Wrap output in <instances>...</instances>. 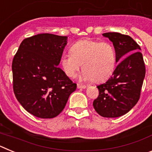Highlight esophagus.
<instances>
[{
    "label": "esophagus",
    "mask_w": 152,
    "mask_h": 152,
    "mask_svg": "<svg viewBox=\"0 0 152 152\" xmlns=\"http://www.w3.org/2000/svg\"><path fill=\"white\" fill-rule=\"evenodd\" d=\"M87 88L86 85H82V84H77V88H81V89H85Z\"/></svg>",
    "instance_id": "esophagus-1"
}]
</instances>
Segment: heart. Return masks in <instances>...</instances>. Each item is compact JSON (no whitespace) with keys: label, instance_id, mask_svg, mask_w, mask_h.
<instances>
[{"label":"heart","instance_id":"1","mask_svg":"<svg viewBox=\"0 0 152 152\" xmlns=\"http://www.w3.org/2000/svg\"><path fill=\"white\" fill-rule=\"evenodd\" d=\"M82 64L81 80L103 81L112 75L116 67L115 48L107 41L79 40L72 45L71 52L62 55L61 64L67 76L74 77Z\"/></svg>","mask_w":152,"mask_h":152}]
</instances>
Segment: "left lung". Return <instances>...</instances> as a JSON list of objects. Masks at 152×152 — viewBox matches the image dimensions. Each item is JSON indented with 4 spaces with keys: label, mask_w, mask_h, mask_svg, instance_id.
<instances>
[{
    "label": "left lung",
    "mask_w": 152,
    "mask_h": 152,
    "mask_svg": "<svg viewBox=\"0 0 152 152\" xmlns=\"http://www.w3.org/2000/svg\"><path fill=\"white\" fill-rule=\"evenodd\" d=\"M103 36L113 42L116 62H119L107 82L96 87L99 96L93 106L103 117H119L139 101L145 66L140 46L132 37L119 33H106Z\"/></svg>",
    "instance_id": "1"
}]
</instances>
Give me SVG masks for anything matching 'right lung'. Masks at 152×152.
Segmentation results:
<instances>
[{"label": "right lung", "instance_id": "obj_1", "mask_svg": "<svg viewBox=\"0 0 152 152\" xmlns=\"http://www.w3.org/2000/svg\"><path fill=\"white\" fill-rule=\"evenodd\" d=\"M67 36L42 33L23 40L12 62L16 98L29 113L50 119L61 113L77 84L58 67Z\"/></svg>", "mask_w": 152, "mask_h": 152}]
</instances>
